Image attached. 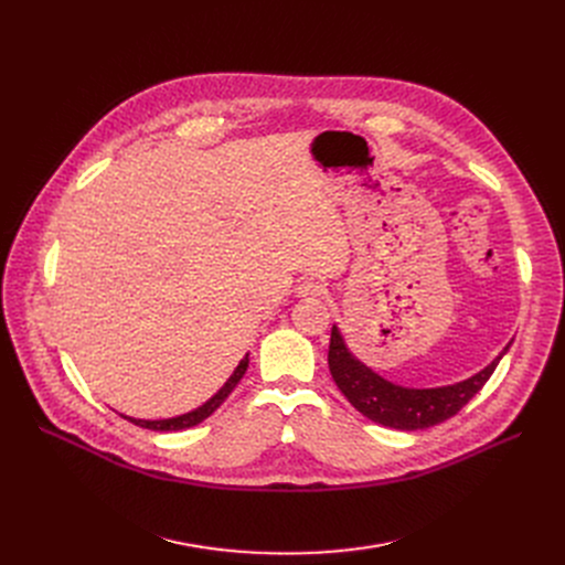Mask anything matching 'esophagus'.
Segmentation results:
<instances>
[{
	"mask_svg": "<svg viewBox=\"0 0 565 565\" xmlns=\"http://www.w3.org/2000/svg\"><path fill=\"white\" fill-rule=\"evenodd\" d=\"M298 295H300V298H305V300H316V298H322V295H324V286L320 281H316V279H307V281L300 284Z\"/></svg>",
	"mask_w": 565,
	"mask_h": 565,
	"instance_id": "obj_1",
	"label": "esophagus"
}]
</instances>
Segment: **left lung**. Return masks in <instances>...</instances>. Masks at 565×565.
I'll list each match as a JSON object with an SVG mask.
<instances>
[{
  "label": "left lung",
  "instance_id": "1",
  "mask_svg": "<svg viewBox=\"0 0 565 565\" xmlns=\"http://www.w3.org/2000/svg\"><path fill=\"white\" fill-rule=\"evenodd\" d=\"M511 343L503 348L486 369L462 382L444 384V387L430 390H414L384 380L380 373L360 362L348 348L341 330L337 324H332L328 364L341 394L352 403L354 409L362 412L366 419L396 430H424L451 419L454 414H458L473 396H477L494 373L499 360L509 352Z\"/></svg>",
  "mask_w": 565,
  "mask_h": 565
}]
</instances>
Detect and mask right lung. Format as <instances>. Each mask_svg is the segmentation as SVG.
Masks as SVG:
<instances>
[{
  "mask_svg": "<svg viewBox=\"0 0 565 565\" xmlns=\"http://www.w3.org/2000/svg\"><path fill=\"white\" fill-rule=\"evenodd\" d=\"M247 366H249V354H245V358L241 360V364L235 366L231 377L224 382V387L213 398H207L203 405H199L192 412L178 414V417H171V419H135V417H126V414H121V417L132 422L135 426H141V428H148V430H160V433H173V430H185V428L199 426L201 422H205L207 417H211V414L228 398V394L235 390V384L243 380Z\"/></svg>",
  "mask_w": 565,
  "mask_h": 565,
  "instance_id": "add662e5",
  "label": "right lung"
}]
</instances>
